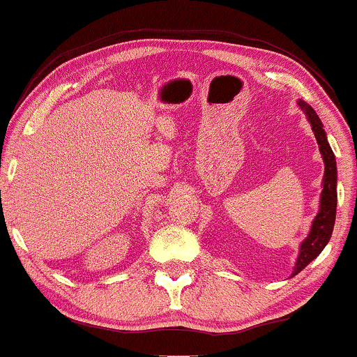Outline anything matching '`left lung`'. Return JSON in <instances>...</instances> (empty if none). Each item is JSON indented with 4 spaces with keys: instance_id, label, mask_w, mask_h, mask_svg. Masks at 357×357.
Segmentation results:
<instances>
[{
    "instance_id": "obj_1",
    "label": "left lung",
    "mask_w": 357,
    "mask_h": 357,
    "mask_svg": "<svg viewBox=\"0 0 357 357\" xmlns=\"http://www.w3.org/2000/svg\"><path fill=\"white\" fill-rule=\"evenodd\" d=\"M298 106L303 109V113L307 114L308 123L312 124V129L314 132V137H317L318 147H320V154L323 157V162H325V177H323V190L320 197V211L314 216L312 229L307 236V239L300 244V251L297 262H295L294 272H291V277L297 275L298 272H302L305 267L308 266L310 262L313 261L314 257L320 254L328 241L331 238L333 226H335L336 220V180H337V170H336V159L335 154H333L330 144H328L326 132L323 129L321 119L318 118V114L314 113V109L308 103H305L303 100H298Z\"/></svg>"
}]
</instances>
